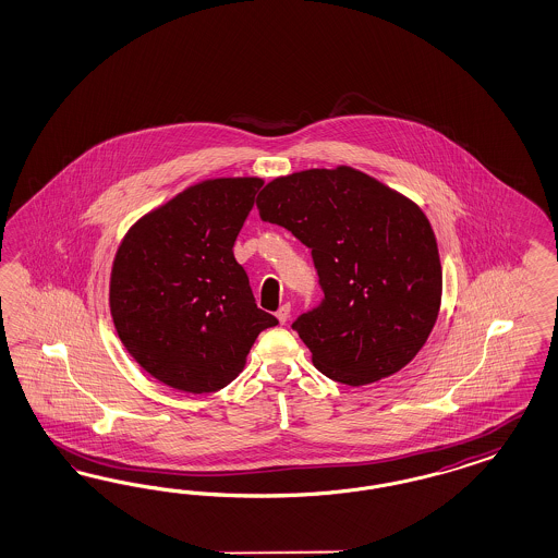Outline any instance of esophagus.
I'll return each mask as SVG.
<instances>
[{
  "mask_svg": "<svg viewBox=\"0 0 558 558\" xmlns=\"http://www.w3.org/2000/svg\"><path fill=\"white\" fill-rule=\"evenodd\" d=\"M289 317H290V305H282V307L278 308V311H276V319H278V322H280V324H282V326H284V324H287V322H289Z\"/></svg>",
  "mask_w": 558,
  "mask_h": 558,
  "instance_id": "34e87169",
  "label": "esophagus"
}]
</instances>
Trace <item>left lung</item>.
I'll list each match as a JSON object with an SVG mask.
<instances>
[{
  "instance_id": "1",
  "label": "left lung",
  "mask_w": 558,
  "mask_h": 558,
  "mask_svg": "<svg viewBox=\"0 0 558 558\" xmlns=\"http://www.w3.org/2000/svg\"><path fill=\"white\" fill-rule=\"evenodd\" d=\"M257 208L313 255L324 301L292 324L313 365L359 387L418 354L439 315L442 271L435 232L412 199L342 165L276 177Z\"/></svg>"
}]
</instances>
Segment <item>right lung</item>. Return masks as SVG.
Masks as SVG:
<instances>
[{"instance_id": "1", "label": "right lung", "mask_w": 558, "mask_h": 558, "mask_svg": "<svg viewBox=\"0 0 558 558\" xmlns=\"http://www.w3.org/2000/svg\"><path fill=\"white\" fill-rule=\"evenodd\" d=\"M259 177L199 181L142 216L113 259L117 336L160 384L210 393L243 371L257 336L278 324L257 308L234 241Z\"/></svg>"}]
</instances>
